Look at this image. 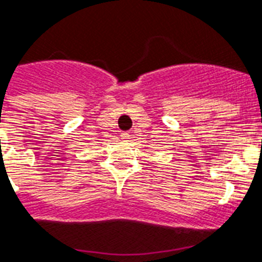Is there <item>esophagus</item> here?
I'll return each instance as SVG.
<instances>
[{"mask_svg":"<svg viewBox=\"0 0 262 262\" xmlns=\"http://www.w3.org/2000/svg\"><path fill=\"white\" fill-rule=\"evenodd\" d=\"M129 138H130V135H129V133H122V135H121V140H125V141H126Z\"/></svg>","mask_w":262,"mask_h":262,"instance_id":"34e87169","label":"esophagus"}]
</instances>
